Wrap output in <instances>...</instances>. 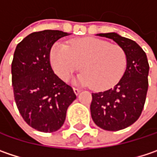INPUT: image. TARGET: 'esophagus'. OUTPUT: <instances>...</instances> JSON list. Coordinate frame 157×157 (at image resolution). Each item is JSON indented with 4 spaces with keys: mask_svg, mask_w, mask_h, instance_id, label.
<instances>
[{
    "mask_svg": "<svg viewBox=\"0 0 157 157\" xmlns=\"http://www.w3.org/2000/svg\"><path fill=\"white\" fill-rule=\"evenodd\" d=\"M73 91H74V93H75L76 95H78V94L81 92V90L78 89V88H77V87H74V88H73Z\"/></svg>",
    "mask_w": 157,
    "mask_h": 157,
    "instance_id": "34e87169",
    "label": "esophagus"
}]
</instances>
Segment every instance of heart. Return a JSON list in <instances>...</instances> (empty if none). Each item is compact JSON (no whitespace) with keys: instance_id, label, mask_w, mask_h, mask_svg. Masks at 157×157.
Returning a JSON list of instances; mask_svg holds the SVG:
<instances>
[{"instance_id":"1","label":"heart","mask_w":157,"mask_h":157,"mask_svg":"<svg viewBox=\"0 0 157 157\" xmlns=\"http://www.w3.org/2000/svg\"><path fill=\"white\" fill-rule=\"evenodd\" d=\"M51 63L62 80H68L82 64L78 82L96 90L117 84L127 67V54L119 44L97 38L73 40L69 45L58 43L51 50Z\"/></svg>"}]
</instances>
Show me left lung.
<instances>
[{
	"label": "left lung",
	"mask_w": 157,
	"mask_h": 157,
	"mask_svg": "<svg viewBox=\"0 0 157 157\" xmlns=\"http://www.w3.org/2000/svg\"><path fill=\"white\" fill-rule=\"evenodd\" d=\"M97 36L113 39L127 54V68L119 83L105 92L93 93L90 105L91 116L98 127L116 131L140 118L148 88L149 64L146 52L135 41L116 33Z\"/></svg>",
	"instance_id": "left-lung-1"
}]
</instances>
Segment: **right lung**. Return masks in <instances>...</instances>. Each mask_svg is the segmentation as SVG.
I'll list each match as a JSON object with an SVG mask.
<instances>
[{
	"instance_id": "1",
	"label": "right lung",
	"mask_w": 157,
	"mask_h": 157,
	"mask_svg": "<svg viewBox=\"0 0 157 157\" xmlns=\"http://www.w3.org/2000/svg\"><path fill=\"white\" fill-rule=\"evenodd\" d=\"M71 34L44 30L17 44L11 63L14 99L19 113L33 129L54 132L63 125L76 99L72 87L54 74L50 63L53 44Z\"/></svg>"
}]
</instances>
